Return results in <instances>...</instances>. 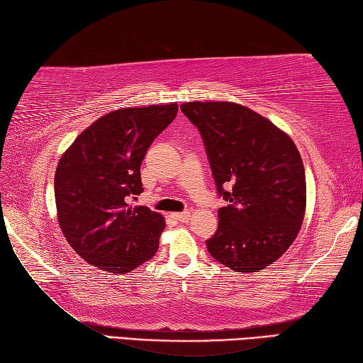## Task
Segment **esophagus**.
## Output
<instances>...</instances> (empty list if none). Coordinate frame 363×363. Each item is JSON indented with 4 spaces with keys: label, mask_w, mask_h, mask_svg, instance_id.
Here are the masks:
<instances>
[{
    "label": "esophagus",
    "mask_w": 363,
    "mask_h": 363,
    "mask_svg": "<svg viewBox=\"0 0 363 363\" xmlns=\"http://www.w3.org/2000/svg\"><path fill=\"white\" fill-rule=\"evenodd\" d=\"M173 217H174L177 221H181V223H186V221H189V218H190V212H179V213H173Z\"/></svg>",
    "instance_id": "obj_1"
}]
</instances>
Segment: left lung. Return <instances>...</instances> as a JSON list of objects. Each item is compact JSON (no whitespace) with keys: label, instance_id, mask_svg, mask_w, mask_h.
<instances>
[{"label":"left lung","instance_id":"8db88e82","mask_svg":"<svg viewBox=\"0 0 363 363\" xmlns=\"http://www.w3.org/2000/svg\"><path fill=\"white\" fill-rule=\"evenodd\" d=\"M181 111L201 134L218 194L229 203L218 211L207 250L237 273L267 268L290 248L304 220L306 174L296 145L242 104L191 101Z\"/></svg>","mask_w":363,"mask_h":363}]
</instances>
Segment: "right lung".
I'll return each instance as SVG.
<instances>
[{"label": "right lung", "instance_id": "add662e5", "mask_svg": "<svg viewBox=\"0 0 363 363\" xmlns=\"http://www.w3.org/2000/svg\"><path fill=\"white\" fill-rule=\"evenodd\" d=\"M176 113V103L112 111L60 157L54 174L59 226L90 265L121 274L156 254L165 220L130 199L143 191L146 151Z\"/></svg>", "mask_w": 363, "mask_h": 363}]
</instances>
